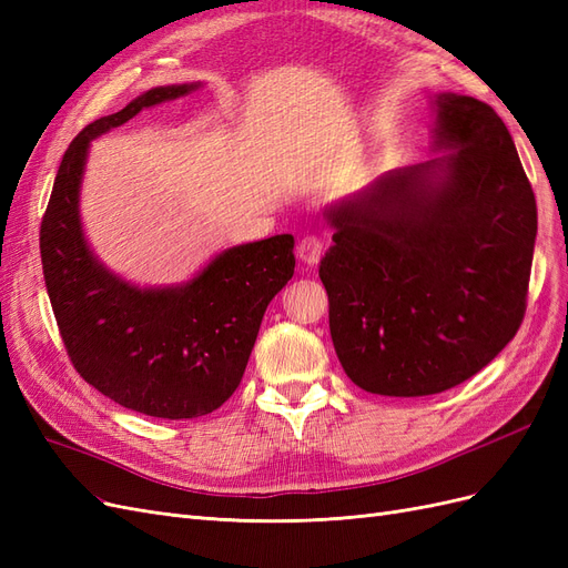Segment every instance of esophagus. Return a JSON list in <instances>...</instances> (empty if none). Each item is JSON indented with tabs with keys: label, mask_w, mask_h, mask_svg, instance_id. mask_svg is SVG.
I'll return each mask as SVG.
<instances>
[{
	"label": "esophagus",
	"mask_w": 568,
	"mask_h": 568,
	"mask_svg": "<svg viewBox=\"0 0 568 568\" xmlns=\"http://www.w3.org/2000/svg\"><path fill=\"white\" fill-rule=\"evenodd\" d=\"M322 248H324V242H322L317 234H305V236H301V242L296 246V253H298V257H301L303 263L315 265L320 261Z\"/></svg>",
	"instance_id": "obj_1"
}]
</instances>
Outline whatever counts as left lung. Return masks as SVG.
Instances as JSON below:
<instances>
[{
  "label": "left lung",
  "mask_w": 568,
  "mask_h": 568,
  "mask_svg": "<svg viewBox=\"0 0 568 568\" xmlns=\"http://www.w3.org/2000/svg\"><path fill=\"white\" fill-rule=\"evenodd\" d=\"M443 159L390 170L326 211L320 263L348 379L417 398L471 379L519 332L538 209L503 118L474 97H436Z\"/></svg>",
  "instance_id": "obj_1"
}]
</instances>
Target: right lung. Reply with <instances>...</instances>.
<instances>
[{"mask_svg":"<svg viewBox=\"0 0 568 568\" xmlns=\"http://www.w3.org/2000/svg\"><path fill=\"white\" fill-rule=\"evenodd\" d=\"M192 90H149L84 128L63 153L40 227L47 294L73 367L113 403L161 419L211 415L230 398L270 301L296 267L291 234L227 248L173 288H136L97 263L78 215L90 142Z\"/></svg>","mask_w":568,"mask_h":568,"instance_id":"add662e5","label":"right lung"}]
</instances>
